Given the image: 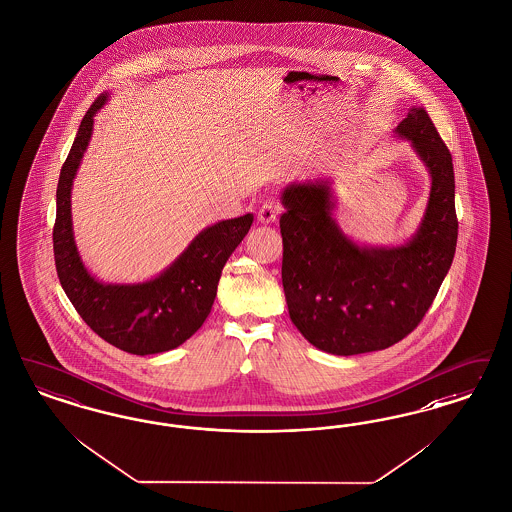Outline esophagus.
<instances>
[{
    "label": "esophagus",
    "instance_id": "34e87169",
    "mask_svg": "<svg viewBox=\"0 0 512 512\" xmlns=\"http://www.w3.org/2000/svg\"><path fill=\"white\" fill-rule=\"evenodd\" d=\"M278 213H280V206H276L272 202H266L259 208V221L261 223H274L278 219Z\"/></svg>",
    "mask_w": 512,
    "mask_h": 512
}]
</instances>
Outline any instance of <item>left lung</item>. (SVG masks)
I'll return each mask as SVG.
<instances>
[{"instance_id": "obj_1", "label": "left lung", "mask_w": 512, "mask_h": 512, "mask_svg": "<svg viewBox=\"0 0 512 512\" xmlns=\"http://www.w3.org/2000/svg\"><path fill=\"white\" fill-rule=\"evenodd\" d=\"M393 132L410 141L431 176L422 223L403 246H359L348 238L333 217L329 179L283 189L282 282L289 318L321 352H378L403 340L433 304L454 261L452 155L423 107H410Z\"/></svg>"}]
</instances>
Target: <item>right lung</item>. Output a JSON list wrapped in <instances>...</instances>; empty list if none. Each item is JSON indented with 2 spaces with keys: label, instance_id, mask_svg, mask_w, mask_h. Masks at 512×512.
I'll return each instance as SVG.
<instances>
[{
  "label": "right lung",
  "instance_id": "obj_1",
  "mask_svg": "<svg viewBox=\"0 0 512 512\" xmlns=\"http://www.w3.org/2000/svg\"><path fill=\"white\" fill-rule=\"evenodd\" d=\"M107 100L109 92L94 100L60 170L53 229L54 265L62 289L96 335L134 355L168 352L191 338L210 316L221 270L251 229L253 213L219 221L198 232L176 261L153 280H96L75 246L71 185L89 147L94 115Z\"/></svg>",
  "mask_w": 512,
  "mask_h": 512
}]
</instances>
